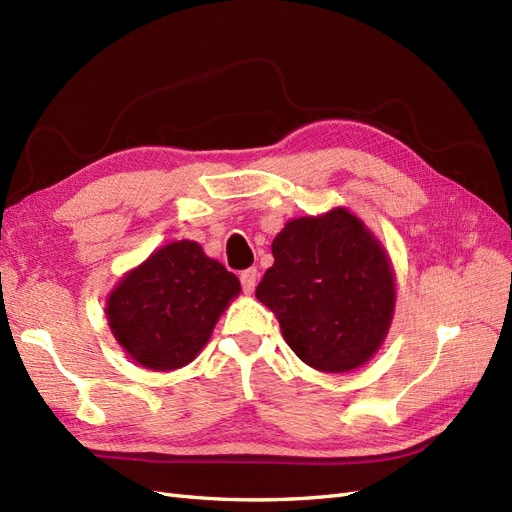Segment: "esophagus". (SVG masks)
<instances>
[{
  "instance_id": "34e87169",
  "label": "esophagus",
  "mask_w": 512,
  "mask_h": 512,
  "mask_svg": "<svg viewBox=\"0 0 512 512\" xmlns=\"http://www.w3.org/2000/svg\"><path fill=\"white\" fill-rule=\"evenodd\" d=\"M256 282H258V271H256V269H245V271H241V286H243V292H245V294H252V292H254Z\"/></svg>"
}]
</instances>
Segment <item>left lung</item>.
I'll use <instances>...</instances> for the list:
<instances>
[{
  "instance_id": "left-lung-1",
  "label": "left lung",
  "mask_w": 512,
  "mask_h": 512,
  "mask_svg": "<svg viewBox=\"0 0 512 512\" xmlns=\"http://www.w3.org/2000/svg\"><path fill=\"white\" fill-rule=\"evenodd\" d=\"M256 299L280 320L286 344L327 374L365 365L389 333L395 271L380 239L346 207L286 222Z\"/></svg>"
}]
</instances>
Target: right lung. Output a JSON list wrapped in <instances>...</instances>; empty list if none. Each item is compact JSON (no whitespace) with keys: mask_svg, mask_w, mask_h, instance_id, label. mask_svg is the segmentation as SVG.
<instances>
[{"mask_svg":"<svg viewBox=\"0 0 512 512\" xmlns=\"http://www.w3.org/2000/svg\"><path fill=\"white\" fill-rule=\"evenodd\" d=\"M241 284L196 241H173L128 271L106 299V320L130 359L173 371L203 350Z\"/></svg>","mask_w":512,"mask_h":512,"instance_id":"add662e5","label":"right lung"}]
</instances>
